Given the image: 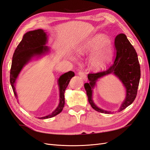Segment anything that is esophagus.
<instances>
[{
  "label": "esophagus",
  "mask_w": 150,
  "mask_h": 150,
  "mask_svg": "<svg viewBox=\"0 0 150 150\" xmlns=\"http://www.w3.org/2000/svg\"><path fill=\"white\" fill-rule=\"evenodd\" d=\"M78 74H79V76L81 77V78H83L84 81H87V78H86V74L84 73V72H83V71H79V72H78Z\"/></svg>",
  "instance_id": "obj_1"
}]
</instances>
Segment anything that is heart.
Instances as JSON below:
<instances>
[{"instance_id": "obj_1", "label": "heart", "mask_w": 150, "mask_h": 150, "mask_svg": "<svg viewBox=\"0 0 150 150\" xmlns=\"http://www.w3.org/2000/svg\"><path fill=\"white\" fill-rule=\"evenodd\" d=\"M109 42V39L103 36H96L80 45L77 52L86 54L94 51L89 58V65L93 69H101L111 61V49Z\"/></svg>"}]
</instances>
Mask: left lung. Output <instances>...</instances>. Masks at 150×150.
<instances>
[{
	"instance_id": "8db88e82",
	"label": "left lung",
	"mask_w": 150,
	"mask_h": 150,
	"mask_svg": "<svg viewBox=\"0 0 150 150\" xmlns=\"http://www.w3.org/2000/svg\"><path fill=\"white\" fill-rule=\"evenodd\" d=\"M115 58L113 64L106 71L89 74L88 78L89 83L84 84V88L91 106L96 111L105 114H110L111 111L99 108L93 99V89L98 79L109 74H114L121 81L126 89V97L117 110L120 112L134 101L137 94L141 76L137 53L126 35H117L115 40Z\"/></svg>"
}]
</instances>
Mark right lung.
Listing matches in <instances>:
<instances>
[{"mask_svg": "<svg viewBox=\"0 0 150 150\" xmlns=\"http://www.w3.org/2000/svg\"><path fill=\"white\" fill-rule=\"evenodd\" d=\"M47 35L42 29H38L26 33L21 42L18 45L12 57V61L10 72V82L16 98H17L15 85L16 80L23 67L34 57L39 58L46 54L50 50L46 46ZM74 72L69 71L61 75L57 80L59 90V103L52 113L46 116L38 117L39 119H47L55 116L62 111L64 106L65 90L69 83Z\"/></svg>", "mask_w": 150, "mask_h": 150, "instance_id": "right-lung-1", "label": "right lung"}]
</instances>
